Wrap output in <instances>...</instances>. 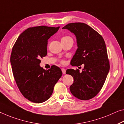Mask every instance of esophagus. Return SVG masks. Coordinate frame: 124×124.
<instances>
[{
    "instance_id": "1",
    "label": "esophagus",
    "mask_w": 124,
    "mask_h": 124,
    "mask_svg": "<svg viewBox=\"0 0 124 124\" xmlns=\"http://www.w3.org/2000/svg\"><path fill=\"white\" fill-rule=\"evenodd\" d=\"M62 74H65L66 73V69H64V68L62 69Z\"/></svg>"
}]
</instances>
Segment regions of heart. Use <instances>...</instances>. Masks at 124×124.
<instances>
[{
    "label": "heart",
    "mask_w": 124,
    "mask_h": 124,
    "mask_svg": "<svg viewBox=\"0 0 124 124\" xmlns=\"http://www.w3.org/2000/svg\"><path fill=\"white\" fill-rule=\"evenodd\" d=\"M72 39L71 37H69V36H66V37H63L62 39V40H64V39Z\"/></svg>",
    "instance_id": "b5f03b06"
}]
</instances>
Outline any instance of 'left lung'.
<instances>
[{
  "label": "left lung",
  "mask_w": 124,
  "mask_h": 124,
  "mask_svg": "<svg viewBox=\"0 0 124 124\" xmlns=\"http://www.w3.org/2000/svg\"><path fill=\"white\" fill-rule=\"evenodd\" d=\"M73 33L77 38L78 49L71 60L73 66L84 64L79 69L66 70L74 83L70 90L74 96L83 100L91 99L99 93L110 69L107 50L101 35L83 23H73L62 28Z\"/></svg>",
  "instance_id": "8db88e82"
}]
</instances>
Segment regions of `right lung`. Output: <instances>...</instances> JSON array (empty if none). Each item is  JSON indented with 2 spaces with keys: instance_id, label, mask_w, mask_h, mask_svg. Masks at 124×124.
I'll use <instances>...</instances> for the list:
<instances>
[{
  "instance_id": "right-lung-1",
  "label": "right lung",
  "mask_w": 124,
  "mask_h": 124,
  "mask_svg": "<svg viewBox=\"0 0 124 124\" xmlns=\"http://www.w3.org/2000/svg\"><path fill=\"white\" fill-rule=\"evenodd\" d=\"M59 28H28L19 35L12 49L10 63L15 80L22 95L31 102L41 103L49 99L62 75L56 66L44 69L39 59L46 55L47 40Z\"/></svg>"
}]
</instances>
